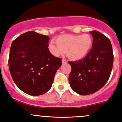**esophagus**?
Listing matches in <instances>:
<instances>
[{
  "mask_svg": "<svg viewBox=\"0 0 122 122\" xmlns=\"http://www.w3.org/2000/svg\"><path fill=\"white\" fill-rule=\"evenodd\" d=\"M62 64H66V63H67V61H66V60L62 59Z\"/></svg>",
  "mask_w": 122,
  "mask_h": 122,
  "instance_id": "obj_1",
  "label": "esophagus"
}]
</instances>
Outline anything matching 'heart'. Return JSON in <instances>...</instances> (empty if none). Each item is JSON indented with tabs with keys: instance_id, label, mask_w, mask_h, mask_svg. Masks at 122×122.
Listing matches in <instances>:
<instances>
[{
	"instance_id": "1",
	"label": "heart",
	"mask_w": 122,
	"mask_h": 122,
	"mask_svg": "<svg viewBox=\"0 0 122 122\" xmlns=\"http://www.w3.org/2000/svg\"><path fill=\"white\" fill-rule=\"evenodd\" d=\"M56 44L51 42L48 46L50 52L58 56L66 53L68 58L74 61L81 60L88 54L93 44V39L89 35H64L55 40Z\"/></svg>"
}]
</instances>
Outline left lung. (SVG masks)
Listing matches in <instances>:
<instances>
[{
	"mask_svg": "<svg viewBox=\"0 0 122 122\" xmlns=\"http://www.w3.org/2000/svg\"><path fill=\"white\" fill-rule=\"evenodd\" d=\"M92 35V48L83 59L68 62L71 71L68 80L72 89L81 95L94 94L108 81L113 64V53L110 41L98 31Z\"/></svg>",
	"mask_w": 122,
	"mask_h": 122,
	"instance_id": "left-lung-1",
	"label": "left lung"
}]
</instances>
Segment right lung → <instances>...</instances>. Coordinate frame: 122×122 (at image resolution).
I'll list each match as a JSON object with an SVG mask.
<instances>
[{
  "label": "right lung",
  "instance_id": "1",
  "mask_svg": "<svg viewBox=\"0 0 122 122\" xmlns=\"http://www.w3.org/2000/svg\"><path fill=\"white\" fill-rule=\"evenodd\" d=\"M49 37L34 31L20 35L12 42L9 68L13 80L24 92L38 96L51 87L61 59L49 52Z\"/></svg>",
  "mask_w": 122,
  "mask_h": 122
}]
</instances>
